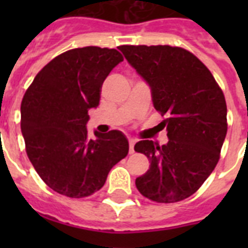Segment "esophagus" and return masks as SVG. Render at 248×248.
<instances>
[{"instance_id": "1", "label": "esophagus", "mask_w": 248, "mask_h": 248, "mask_svg": "<svg viewBox=\"0 0 248 248\" xmlns=\"http://www.w3.org/2000/svg\"><path fill=\"white\" fill-rule=\"evenodd\" d=\"M135 143H136L135 139L128 140V145H130V153H134V147H135Z\"/></svg>"}]
</instances>
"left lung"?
<instances>
[{"label": "left lung", "mask_w": 248, "mask_h": 248, "mask_svg": "<svg viewBox=\"0 0 248 248\" xmlns=\"http://www.w3.org/2000/svg\"><path fill=\"white\" fill-rule=\"evenodd\" d=\"M149 85L169 143L140 140L135 151L151 166L135 180L144 197L159 203L188 198L216 167L227 135V103L207 67L192 52L169 45L118 47Z\"/></svg>", "instance_id": "left-lung-1"}]
</instances>
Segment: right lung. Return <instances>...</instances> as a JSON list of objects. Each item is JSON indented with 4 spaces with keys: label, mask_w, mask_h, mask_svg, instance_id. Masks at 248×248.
<instances>
[{
    "label": "right lung",
    "mask_w": 248,
    "mask_h": 248,
    "mask_svg": "<svg viewBox=\"0 0 248 248\" xmlns=\"http://www.w3.org/2000/svg\"><path fill=\"white\" fill-rule=\"evenodd\" d=\"M124 56L116 48H73L46 64L21 101V134L29 161L59 194L83 198L105 184L113 166L128 153L118 130L87 138L89 109L100 101L101 85Z\"/></svg>",
    "instance_id": "add662e5"
}]
</instances>
